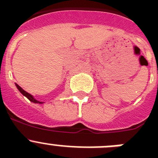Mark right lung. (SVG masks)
Returning <instances> with one entry per match:
<instances>
[{
    "label": "right lung",
    "instance_id": "add662e5",
    "mask_svg": "<svg viewBox=\"0 0 158 158\" xmlns=\"http://www.w3.org/2000/svg\"><path fill=\"white\" fill-rule=\"evenodd\" d=\"M16 88H17V89H18V90H19V91L20 92V93H21L23 95V96H26V97H27V98L28 99V100H30V101L33 102V103H35V104H43V102L39 101V100H35V99L34 98V96H32L31 94H30V93H27V92H26V91H24V90H23V89H22V88L20 87V86L18 85L17 84H16Z\"/></svg>",
    "mask_w": 158,
    "mask_h": 158
}]
</instances>
